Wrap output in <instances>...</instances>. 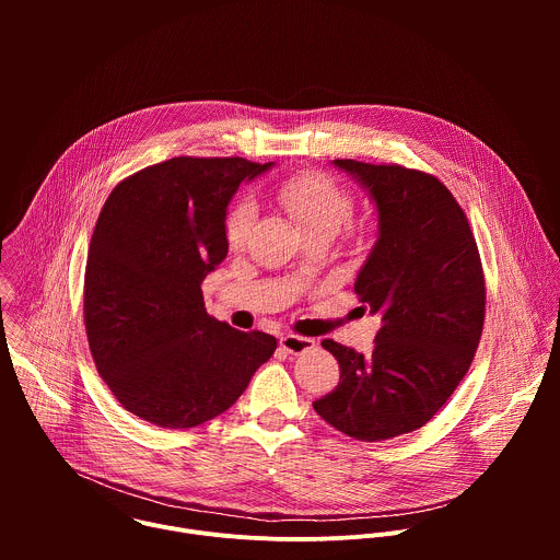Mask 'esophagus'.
Here are the masks:
<instances>
[{"instance_id":"obj_1","label":"esophagus","mask_w":560,"mask_h":560,"mask_svg":"<svg viewBox=\"0 0 560 560\" xmlns=\"http://www.w3.org/2000/svg\"><path fill=\"white\" fill-rule=\"evenodd\" d=\"M279 346H281V350H285L288 354H303V352H307V350L314 348V339H310V337H299V335H285V337H281Z\"/></svg>"}]
</instances>
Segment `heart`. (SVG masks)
<instances>
[{
	"label": "heart",
	"mask_w": 560,
	"mask_h": 560,
	"mask_svg": "<svg viewBox=\"0 0 560 560\" xmlns=\"http://www.w3.org/2000/svg\"><path fill=\"white\" fill-rule=\"evenodd\" d=\"M275 197L310 238H332L354 212L352 192L335 177L318 171H303L285 177L277 184ZM255 217L257 206L250 197H242L230 206L223 221V236L232 250H242L246 246Z\"/></svg>",
	"instance_id": "1"
}]
</instances>
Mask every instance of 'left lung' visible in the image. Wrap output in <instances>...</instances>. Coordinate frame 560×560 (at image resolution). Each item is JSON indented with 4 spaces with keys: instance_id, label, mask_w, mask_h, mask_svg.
I'll return each mask as SVG.
<instances>
[{
    "instance_id": "obj_1",
    "label": "left lung",
    "mask_w": 560,
    "mask_h": 560,
    "mask_svg": "<svg viewBox=\"0 0 560 560\" xmlns=\"http://www.w3.org/2000/svg\"><path fill=\"white\" fill-rule=\"evenodd\" d=\"M378 208V238L354 292L381 314L370 357L332 339L339 385L312 408L357 441L423 428L471 365L486 322V275L474 232L434 175L398 164L337 159Z\"/></svg>"
}]
</instances>
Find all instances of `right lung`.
I'll return each instance as SVG.
<instances>
[{
  "label": "right lung",
  "mask_w": 560,
  "mask_h": 560,
  "mask_svg": "<svg viewBox=\"0 0 560 560\" xmlns=\"http://www.w3.org/2000/svg\"><path fill=\"white\" fill-rule=\"evenodd\" d=\"M270 166L173 156L119 182L100 212L84 275L89 346L117 401L152 425L219 417L277 350L266 332L212 318L201 292L228 255V201Z\"/></svg>",
  "instance_id": "1"
}]
</instances>
